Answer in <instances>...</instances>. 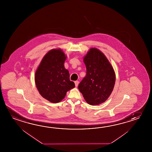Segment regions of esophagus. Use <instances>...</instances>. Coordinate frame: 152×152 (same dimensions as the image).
I'll return each instance as SVG.
<instances>
[{"label": "esophagus", "mask_w": 152, "mask_h": 152, "mask_svg": "<svg viewBox=\"0 0 152 152\" xmlns=\"http://www.w3.org/2000/svg\"><path fill=\"white\" fill-rule=\"evenodd\" d=\"M78 83H79V82L78 81H75V86H76V87H77Z\"/></svg>", "instance_id": "obj_1"}]
</instances>
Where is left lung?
Here are the masks:
<instances>
[{"instance_id": "1", "label": "left lung", "mask_w": 152, "mask_h": 152, "mask_svg": "<svg viewBox=\"0 0 152 152\" xmlns=\"http://www.w3.org/2000/svg\"><path fill=\"white\" fill-rule=\"evenodd\" d=\"M87 74L78 85L84 99L90 105L104 102L114 87L116 76L114 70L104 54L92 48L83 57Z\"/></svg>"}]
</instances>
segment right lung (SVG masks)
I'll return each instance as SVG.
<instances>
[{"label":"right lung","mask_w":152,"mask_h":152,"mask_svg":"<svg viewBox=\"0 0 152 152\" xmlns=\"http://www.w3.org/2000/svg\"><path fill=\"white\" fill-rule=\"evenodd\" d=\"M66 56L61 49H53L44 56L35 72L34 81L40 95L50 102L58 103L75 87L64 67Z\"/></svg>","instance_id":"obj_1"}]
</instances>
